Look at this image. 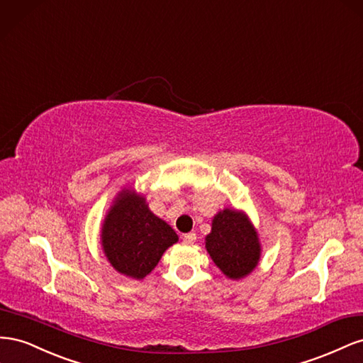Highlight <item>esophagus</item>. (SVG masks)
I'll return each instance as SVG.
<instances>
[{
  "mask_svg": "<svg viewBox=\"0 0 363 363\" xmlns=\"http://www.w3.org/2000/svg\"><path fill=\"white\" fill-rule=\"evenodd\" d=\"M182 240H184V243L191 245V243H194V242H196V234H194V233H187V234H184V235H182Z\"/></svg>",
  "mask_w": 363,
  "mask_h": 363,
  "instance_id": "esophagus-1",
  "label": "esophagus"
}]
</instances>
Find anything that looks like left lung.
Returning <instances> with one entry per match:
<instances>
[{
  "label": "left lung",
  "instance_id": "left-lung-1",
  "mask_svg": "<svg viewBox=\"0 0 363 363\" xmlns=\"http://www.w3.org/2000/svg\"><path fill=\"white\" fill-rule=\"evenodd\" d=\"M206 252L222 274L239 281L250 275L262 258L260 237L250 216L242 210L223 208L211 220L205 237Z\"/></svg>",
  "mask_w": 363,
  "mask_h": 363
}]
</instances>
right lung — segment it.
<instances>
[{
    "mask_svg": "<svg viewBox=\"0 0 363 363\" xmlns=\"http://www.w3.org/2000/svg\"><path fill=\"white\" fill-rule=\"evenodd\" d=\"M178 240L173 228L155 216L146 198L132 187L117 193L100 231L106 260L118 274L133 279L149 275Z\"/></svg>",
    "mask_w": 363,
    "mask_h": 363,
    "instance_id": "right-lung-1",
    "label": "right lung"
}]
</instances>
